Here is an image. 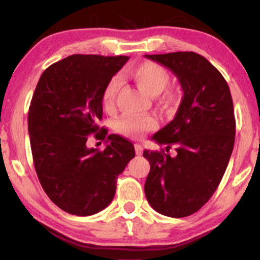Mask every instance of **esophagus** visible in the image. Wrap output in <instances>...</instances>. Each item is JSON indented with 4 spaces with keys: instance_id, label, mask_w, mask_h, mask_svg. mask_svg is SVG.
<instances>
[{
    "instance_id": "1",
    "label": "esophagus",
    "mask_w": 260,
    "mask_h": 260,
    "mask_svg": "<svg viewBox=\"0 0 260 260\" xmlns=\"http://www.w3.org/2000/svg\"><path fill=\"white\" fill-rule=\"evenodd\" d=\"M134 149H136V154L137 155H142L143 154V148L140 144H134Z\"/></svg>"
}]
</instances>
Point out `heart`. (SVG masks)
Wrapping results in <instances>:
<instances>
[{
    "instance_id": "b5f03b06",
    "label": "heart",
    "mask_w": 260,
    "mask_h": 260,
    "mask_svg": "<svg viewBox=\"0 0 260 260\" xmlns=\"http://www.w3.org/2000/svg\"><path fill=\"white\" fill-rule=\"evenodd\" d=\"M127 76L132 78L140 89L151 96H156L168 88L170 83V74L162 66L155 62H142L131 66L127 70ZM121 79L113 77L106 83L101 94V103L106 111H112L116 104L118 91L121 89ZM117 131L123 136L131 138H139L148 131L154 129L156 121L150 116L126 115L117 121Z\"/></svg>"
}]
</instances>
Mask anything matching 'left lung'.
<instances>
[{
  "instance_id": "obj_1",
  "label": "left lung",
  "mask_w": 260,
  "mask_h": 260,
  "mask_svg": "<svg viewBox=\"0 0 260 260\" xmlns=\"http://www.w3.org/2000/svg\"><path fill=\"white\" fill-rule=\"evenodd\" d=\"M177 77L183 96L175 118L153 136L174 145L175 156L144 150L150 164L144 192L157 213L184 217L198 211L214 194L235 144L236 121L230 88L221 73L196 52L145 55Z\"/></svg>"
}]
</instances>
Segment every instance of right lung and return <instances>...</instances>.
Wrapping results in <instances>:
<instances>
[{
  "mask_svg": "<svg viewBox=\"0 0 260 260\" xmlns=\"http://www.w3.org/2000/svg\"><path fill=\"white\" fill-rule=\"evenodd\" d=\"M128 56L72 55L47 67L28 112L35 171L45 193L68 214L88 216L105 209L118 175L133 159L131 142L99 128L101 94ZM105 140L103 152L88 148V134Z\"/></svg>",
  "mask_w": 260,
  "mask_h": 260,
  "instance_id": "1",
  "label": "right lung"
}]
</instances>
